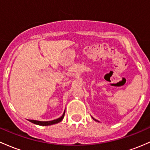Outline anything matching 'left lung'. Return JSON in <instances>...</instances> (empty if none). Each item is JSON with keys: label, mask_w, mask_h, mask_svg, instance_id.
<instances>
[{"label": "left lung", "mask_w": 150, "mask_h": 150, "mask_svg": "<svg viewBox=\"0 0 150 150\" xmlns=\"http://www.w3.org/2000/svg\"><path fill=\"white\" fill-rule=\"evenodd\" d=\"M92 118H93V120H96V121H97V122H99V121H98V120H96V119H94V118H93V117H92Z\"/></svg>", "instance_id": "1"}]
</instances>
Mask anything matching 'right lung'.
Wrapping results in <instances>:
<instances>
[{"label":"right lung","mask_w":150,"mask_h":150,"mask_svg":"<svg viewBox=\"0 0 150 150\" xmlns=\"http://www.w3.org/2000/svg\"><path fill=\"white\" fill-rule=\"evenodd\" d=\"M64 114H65V111L64 112L63 115H62L61 117L56 119V120H51V121H39V120H29L30 122H33V123L36 124V125H42V126L51 125H54V124H56V123H58V122H61V121L63 120L64 117Z\"/></svg>","instance_id":"right-lung-1"}]
</instances>
